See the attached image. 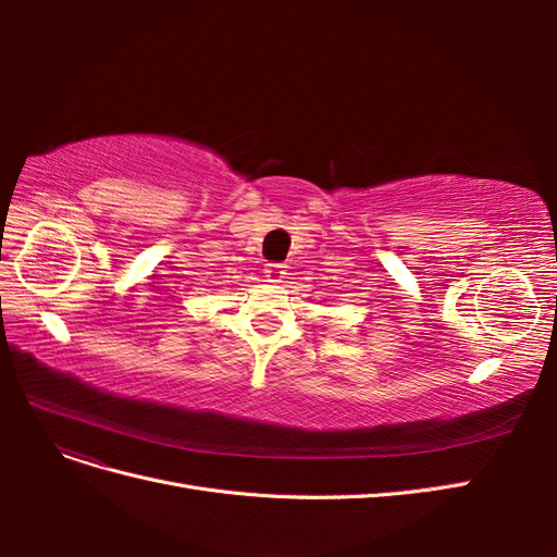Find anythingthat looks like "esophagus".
<instances>
[{"instance_id":"34e87169","label":"esophagus","mask_w":557,"mask_h":557,"mask_svg":"<svg viewBox=\"0 0 557 557\" xmlns=\"http://www.w3.org/2000/svg\"><path fill=\"white\" fill-rule=\"evenodd\" d=\"M264 276L269 283H281V278L285 276V264L281 262H269L264 267Z\"/></svg>"}]
</instances>
